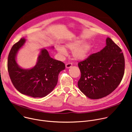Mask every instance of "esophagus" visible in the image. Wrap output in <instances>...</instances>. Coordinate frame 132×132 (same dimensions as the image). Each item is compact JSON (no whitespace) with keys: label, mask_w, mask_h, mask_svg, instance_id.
Here are the masks:
<instances>
[{"label":"esophagus","mask_w":132,"mask_h":132,"mask_svg":"<svg viewBox=\"0 0 132 132\" xmlns=\"http://www.w3.org/2000/svg\"><path fill=\"white\" fill-rule=\"evenodd\" d=\"M72 65V64L71 63H67V64H66V68H69L71 67Z\"/></svg>","instance_id":"esophagus-1"}]
</instances>
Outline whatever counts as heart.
Wrapping results in <instances>:
<instances>
[{
  "label": "heart",
  "instance_id": "b5f03b06",
  "mask_svg": "<svg viewBox=\"0 0 132 132\" xmlns=\"http://www.w3.org/2000/svg\"><path fill=\"white\" fill-rule=\"evenodd\" d=\"M82 43V41L81 40H76L66 44L65 48L58 45L56 46V49L61 56L67 55V51L65 48L72 50V56L73 59L77 60H82L88 56L91 49V45L89 42H84L81 45Z\"/></svg>",
  "mask_w": 132,
  "mask_h": 132
}]
</instances>
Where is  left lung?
Listing matches in <instances>:
<instances>
[{
    "instance_id": "1",
    "label": "left lung",
    "mask_w": 132,
    "mask_h": 132,
    "mask_svg": "<svg viewBox=\"0 0 132 132\" xmlns=\"http://www.w3.org/2000/svg\"><path fill=\"white\" fill-rule=\"evenodd\" d=\"M100 52L78 64L81 77L80 90L91 99L107 96L119 85L124 76L125 60L120 47L109 37Z\"/></svg>"
}]
</instances>
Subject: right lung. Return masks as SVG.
Listing matches in <instances>:
<instances>
[{"label": "right lung", "mask_w": 132, "mask_h": 132, "mask_svg": "<svg viewBox=\"0 0 132 132\" xmlns=\"http://www.w3.org/2000/svg\"><path fill=\"white\" fill-rule=\"evenodd\" d=\"M25 42L24 38L21 39L12 46L9 52L8 70L10 79L15 89L21 93L33 98L44 97L57 85L59 75L65 69V65L61 61L51 58L47 50L43 48L35 66L29 69L21 68L16 63L15 57Z\"/></svg>", "instance_id": "obj_1"}]
</instances>
